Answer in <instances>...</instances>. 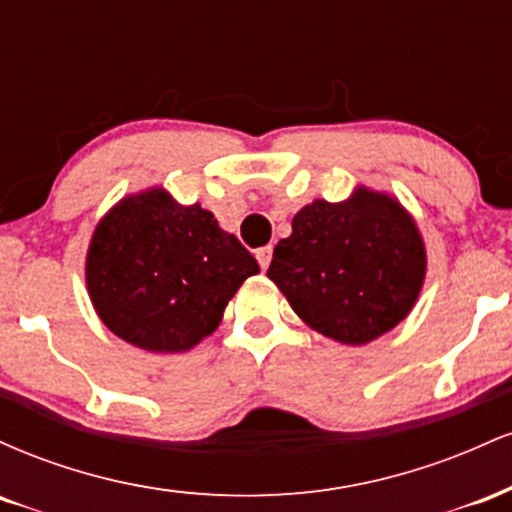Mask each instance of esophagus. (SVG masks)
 <instances>
[{
    "label": "esophagus",
    "mask_w": 512,
    "mask_h": 512,
    "mask_svg": "<svg viewBox=\"0 0 512 512\" xmlns=\"http://www.w3.org/2000/svg\"><path fill=\"white\" fill-rule=\"evenodd\" d=\"M272 252H274L272 245H267V248H260V250L255 252L257 262H260V267H262V269H267V267H269V262H272Z\"/></svg>",
    "instance_id": "34e87169"
}]
</instances>
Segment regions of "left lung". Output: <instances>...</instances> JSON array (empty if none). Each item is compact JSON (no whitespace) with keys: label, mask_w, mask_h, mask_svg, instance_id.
<instances>
[{"label":"left lung","mask_w":512,"mask_h":512,"mask_svg":"<svg viewBox=\"0 0 512 512\" xmlns=\"http://www.w3.org/2000/svg\"><path fill=\"white\" fill-rule=\"evenodd\" d=\"M426 264L424 238L402 202L358 185L344 202L305 204L267 276L310 330L363 346L411 313Z\"/></svg>","instance_id":"1"}]
</instances>
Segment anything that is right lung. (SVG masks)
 Returning <instances> with one entry per match:
<instances>
[{
	"instance_id": "right-lung-1",
	"label": "right lung",
	"mask_w": 512,
	"mask_h": 512,
	"mask_svg": "<svg viewBox=\"0 0 512 512\" xmlns=\"http://www.w3.org/2000/svg\"><path fill=\"white\" fill-rule=\"evenodd\" d=\"M260 264L202 204L163 187L122 197L86 252L93 310L115 337L151 354H182L221 325L223 310Z\"/></svg>"
}]
</instances>
